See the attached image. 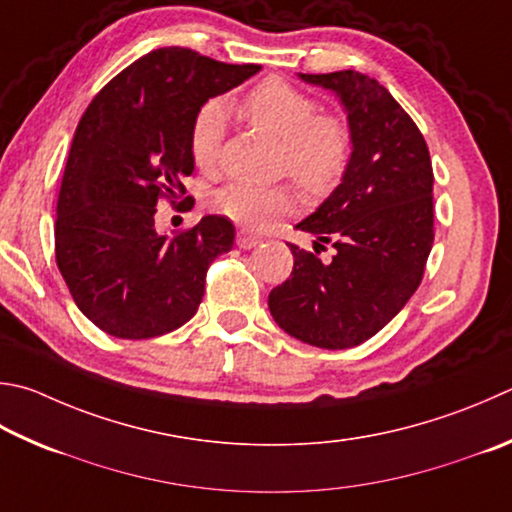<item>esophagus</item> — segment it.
Instances as JSON below:
<instances>
[{
  "instance_id": "obj_1",
  "label": "esophagus",
  "mask_w": 512,
  "mask_h": 512,
  "mask_svg": "<svg viewBox=\"0 0 512 512\" xmlns=\"http://www.w3.org/2000/svg\"><path fill=\"white\" fill-rule=\"evenodd\" d=\"M259 241H262V239L255 237L253 232H246V230H241L239 235H237V246H239V248H244V250L255 248V246L259 244Z\"/></svg>"
}]
</instances>
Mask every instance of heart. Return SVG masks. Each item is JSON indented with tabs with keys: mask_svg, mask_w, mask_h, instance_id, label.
I'll return each mask as SVG.
<instances>
[{
	"mask_svg": "<svg viewBox=\"0 0 512 512\" xmlns=\"http://www.w3.org/2000/svg\"><path fill=\"white\" fill-rule=\"evenodd\" d=\"M239 111L250 125L282 141V165L313 194H327L345 176L353 136L340 116L318 114V100L284 80H264L241 98ZM226 136V107L201 105L190 127V154L201 170H215ZM212 208L239 226L262 230L300 208L293 185L228 183L212 194Z\"/></svg>",
	"mask_w": 512,
	"mask_h": 512,
	"instance_id": "b5f03b06",
	"label": "heart"
}]
</instances>
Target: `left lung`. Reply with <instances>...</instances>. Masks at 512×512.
Here are the masks:
<instances>
[{"mask_svg": "<svg viewBox=\"0 0 512 512\" xmlns=\"http://www.w3.org/2000/svg\"><path fill=\"white\" fill-rule=\"evenodd\" d=\"M300 78L340 98L353 154L338 188L295 226L318 237L315 253L288 244L293 273L268 295V309L306 345L349 349L376 336L423 280L434 241L432 161L378 80L351 69ZM320 240L337 248L329 265L317 257Z\"/></svg>", "mask_w": 512, "mask_h": 512, "instance_id": "left-lung-1", "label": "left lung"}]
</instances>
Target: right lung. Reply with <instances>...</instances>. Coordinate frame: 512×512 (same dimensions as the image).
I'll use <instances>...</instances> for the list:
<instances>
[{"label":"right lung","mask_w":512,"mask_h":512,"mask_svg":"<svg viewBox=\"0 0 512 512\" xmlns=\"http://www.w3.org/2000/svg\"><path fill=\"white\" fill-rule=\"evenodd\" d=\"M257 71L167 46L120 71L82 114L60 185L55 262L78 309L109 336L156 338L197 313L208 268L232 248L235 226L208 215L159 235L156 203L185 194L201 105Z\"/></svg>","instance_id":"1"}]
</instances>
